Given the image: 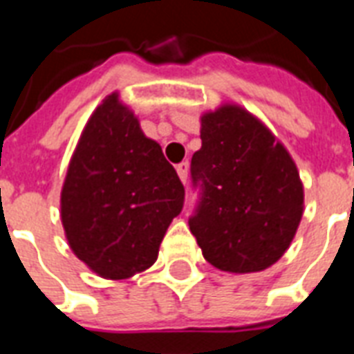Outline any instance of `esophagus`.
Returning <instances> with one entry per match:
<instances>
[{"instance_id": "1", "label": "esophagus", "mask_w": 354, "mask_h": 354, "mask_svg": "<svg viewBox=\"0 0 354 354\" xmlns=\"http://www.w3.org/2000/svg\"><path fill=\"white\" fill-rule=\"evenodd\" d=\"M176 172H178V176H180V180H182V183H187V176H189V163H187V161L180 163V165L176 167Z\"/></svg>"}]
</instances>
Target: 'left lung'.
I'll list each match as a JSON object with an SVG mask.
<instances>
[{
	"label": "left lung",
	"instance_id": "left-lung-1",
	"mask_svg": "<svg viewBox=\"0 0 354 354\" xmlns=\"http://www.w3.org/2000/svg\"><path fill=\"white\" fill-rule=\"evenodd\" d=\"M202 149L191 160L200 185L191 233L207 263L230 274H252L277 263L303 216L297 167L263 121L239 104L200 118Z\"/></svg>",
	"mask_w": 354,
	"mask_h": 354
}]
</instances>
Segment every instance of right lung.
<instances>
[{
  "label": "right lung",
  "mask_w": 354,
  "mask_h": 354,
  "mask_svg": "<svg viewBox=\"0 0 354 354\" xmlns=\"http://www.w3.org/2000/svg\"><path fill=\"white\" fill-rule=\"evenodd\" d=\"M183 194L160 145L113 91L91 113L69 160L60 193L69 248L104 279L145 272L180 215Z\"/></svg>",
  "instance_id": "1"
}]
</instances>
